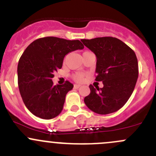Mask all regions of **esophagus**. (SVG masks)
I'll list each match as a JSON object with an SVG mask.
<instances>
[{
	"label": "esophagus",
	"instance_id": "1",
	"mask_svg": "<svg viewBox=\"0 0 156 156\" xmlns=\"http://www.w3.org/2000/svg\"><path fill=\"white\" fill-rule=\"evenodd\" d=\"M73 87H74V89H78V88L80 87V85L74 84V86H73Z\"/></svg>",
	"mask_w": 156,
	"mask_h": 156
}]
</instances>
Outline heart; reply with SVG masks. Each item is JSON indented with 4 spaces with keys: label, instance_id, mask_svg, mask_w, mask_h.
<instances>
[{
    "label": "heart",
    "instance_id": "heart-1",
    "mask_svg": "<svg viewBox=\"0 0 156 156\" xmlns=\"http://www.w3.org/2000/svg\"><path fill=\"white\" fill-rule=\"evenodd\" d=\"M86 75L83 73H80V72H77V73H75L74 74H73V79L75 81L79 82V83H82L85 80Z\"/></svg>",
    "mask_w": 156,
    "mask_h": 156
}]
</instances>
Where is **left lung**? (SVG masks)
<instances>
[{
  "mask_svg": "<svg viewBox=\"0 0 156 156\" xmlns=\"http://www.w3.org/2000/svg\"><path fill=\"white\" fill-rule=\"evenodd\" d=\"M81 41L96 56L95 80L102 81L104 86L99 89L90 85V94L85 97V104L99 115L117 112L128 101L136 83L139 69L135 52L114 37Z\"/></svg>",
  "mask_w": 156,
  "mask_h": 156,
  "instance_id": "left-lung-1",
  "label": "left lung"
}]
</instances>
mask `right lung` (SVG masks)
<instances>
[{
  "label": "right lung",
  "mask_w": 156,
  "mask_h": 156,
  "mask_svg": "<svg viewBox=\"0 0 156 156\" xmlns=\"http://www.w3.org/2000/svg\"><path fill=\"white\" fill-rule=\"evenodd\" d=\"M84 46L79 40L44 37L32 41L18 63V86L24 104L29 112L42 119L58 116L65 97L73 85L66 81L54 86V73L62 67L66 55Z\"/></svg>",
  "instance_id": "right-lung-1"
}]
</instances>
